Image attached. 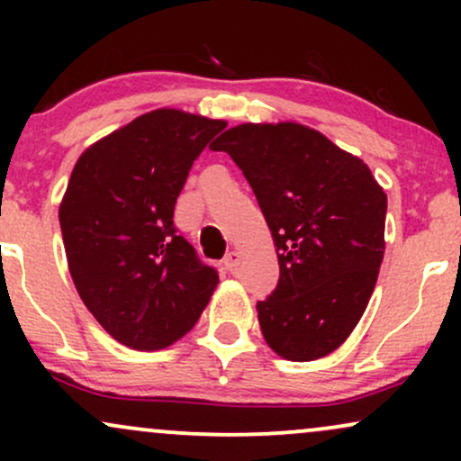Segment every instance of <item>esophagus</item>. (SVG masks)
<instances>
[{
    "label": "esophagus",
    "mask_w": 461,
    "mask_h": 461,
    "mask_svg": "<svg viewBox=\"0 0 461 461\" xmlns=\"http://www.w3.org/2000/svg\"><path fill=\"white\" fill-rule=\"evenodd\" d=\"M238 264H240V253H238L236 249H231V251L227 253V256H225V260H223V267H225V271L234 273L236 268H238Z\"/></svg>",
    "instance_id": "obj_1"
}]
</instances>
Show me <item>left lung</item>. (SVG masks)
Listing matches in <instances>:
<instances>
[{
    "label": "left lung",
    "mask_w": 461,
    "mask_h": 461,
    "mask_svg": "<svg viewBox=\"0 0 461 461\" xmlns=\"http://www.w3.org/2000/svg\"><path fill=\"white\" fill-rule=\"evenodd\" d=\"M210 149L230 153L245 173L275 242L279 284L256 305L264 340L290 362L330 356L377 284L384 188L364 160L293 121L236 125Z\"/></svg>",
    "instance_id": "obj_1"
}]
</instances>
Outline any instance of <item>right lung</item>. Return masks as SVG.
<instances>
[{
    "label": "right lung",
    "mask_w": 461,
    "mask_h": 461,
    "mask_svg": "<svg viewBox=\"0 0 461 461\" xmlns=\"http://www.w3.org/2000/svg\"><path fill=\"white\" fill-rule=\"evenodd\" d=\"M225 121L158 108L82 151L60 201L67 264L79 299L136 351L184 338L219 275L177 236L173 210L190 167Z\"/></svg>",
    "instance_id": "1"
}]
</instances>
